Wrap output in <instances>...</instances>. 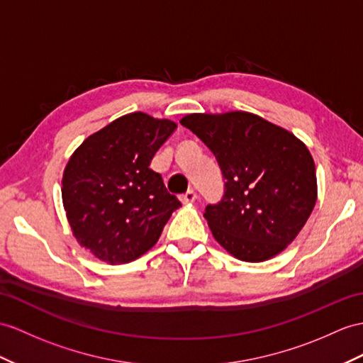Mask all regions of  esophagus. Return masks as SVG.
I'll return each mask as SVG.
<instances>
[{
    "label": "esophagus",
    "instance_id": "1",
    "mask_svg": "<svg viewBox=\"0 0 363 363\" xmlns=\"http://www.w3.org/2000/svg\"><path fill=\"white\" fill-rule=\"evenodd\" d=\"M196 199H197V194L194 189H189L186 194H183V196L180 197V200L183 203H192V201H196Z\"/></svg>",
    "mask_w": 363,
    "mask_h": 363
}]
</instances>
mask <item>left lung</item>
<instances>
[{"label": "left lung", "mask_w": 363, "mask_h": 363, "mask_svg": "<svg viewBox=\"0 0 363 363\" xmlns=\"http://www.w3.org/2000/svg\"><path fill=\"white\" fill-rule=\"evenodd\" d=\"M216 155L225 194L205 218L223 248L264 262L294 240L317 200L315 166L303 141L255 113H189L180 120Z\"/></svg>", "instance_id": "left-lung-1"}]
</instances>
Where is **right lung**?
<instances>
[{
	"label": "right lung",
	"mask_w": 363,
	"mask_h": 363,
	"mask_svg": "<svg viewBox=\"0 0 363 363\" xmlns=\"http://www.w3.org/2000/svg\"><path fill=\"white\" fill-rule=\"evenodd\" d=\"M177 125L145 112L113 120L87 137L63 174V205L77 242L111 264L138 259L182 206L149 164Z\"/></svg>",
	"instance_id": "1"
}]
</instances>
